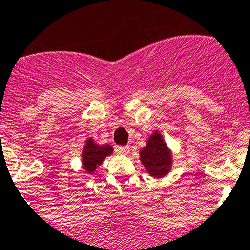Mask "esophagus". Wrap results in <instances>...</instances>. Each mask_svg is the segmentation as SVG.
<instances>
[{"label": "esophagus", "mask_w": 250, "mask_h": 250, "mask_svg": "<svg viewBox=\"0 0 250 250\" xmlns=\"http://www.w3.org/2000/svg\"><path fill=\"white\" fill-rule=\"evenodd\" d=\"M117 152H119L120 154L127 155V154H129L130 147L129 146H120V147H117Z\"/></svg>", "instance_id": "34e87169"}]
</instances>
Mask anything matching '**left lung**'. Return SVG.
<instances>
[{
	"instance_id": "1",
	"label": "left lung",
	"mask_w": 250,
	"mask_h": 250,
	"mask_svg": "<svg viewBox=\"0 0 250 250\" xmlns=\"http://www.w3.org/2000/svg\"><path fill=\"white\" fill-rule=\"evenodd\" d=\"M146 147L140 150V160L150 177L163 178L171 171L172 153L163 135L155 130L147 139Z\"/></svg>"
}]
</instances>
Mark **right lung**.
I'll return each mask as SVG.
<instances>
[{"instance_id":"1","label":"right lung","mask_w":250,"mask_h":250,"mask_svg":"<svg viewBox=\"0 0 250 250\" xmlns=\"http://www.w3.org/2000/svg\"><path fill=\"white\" fill-rule=\"evenodd\" d=\"M114 152L110 145H98L89 138L85 141V146L82 152V164H83L84 169H86L89 173L95 172L101 164L103 163L104 159L110 155Z\"/></svg>"}]
</instances>
